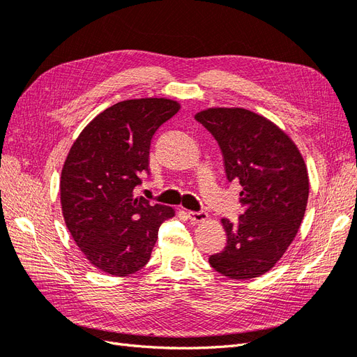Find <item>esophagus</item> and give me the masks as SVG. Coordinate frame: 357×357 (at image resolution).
<instances>
[{
	"instance_id": "esophagus-1",
	"label": "esophagus",
	"mask_w": 357,
	"mask_h": 357,
	"mask_svg": "<svg viewBox=\"0 0 357 357\" xmlns=\"http://www.w3.org/2000/svg\"><path fill=\"white\" fill-rule=\"evenodd\" d=\"M188 215H189V219L195 223H199V222H204L208 219V214L205 211H188Z\"/></svg>"
}]
</instances>
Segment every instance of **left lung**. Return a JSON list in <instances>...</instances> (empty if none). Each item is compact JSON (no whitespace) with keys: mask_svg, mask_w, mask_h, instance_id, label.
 Masks as SVG:
<instances>
[{"mask_svg":"<svg viewBox=\"0 0 357 357\" xmlns=\"http://www.w3.org/2000/svg\"><path fill=\"white\" fill-rule=\"evenodd\" d=\"M219 143L226 177L241 185L244 213L222 219L226 247L208 262L222 275L248 280L268 273L295 240L304 219L310 181L290 137L266 117L215 107L195 114Z\"/></svg>","mask_w":357,"mask_h":357,"instance_id":"obj_1","label":"left lung"}]
</instances>
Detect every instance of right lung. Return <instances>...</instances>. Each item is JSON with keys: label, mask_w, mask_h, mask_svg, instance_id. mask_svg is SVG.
Here are the masks:
<instances>
[{"label": "right lung", "mask_w": 357, "mask_h": 357, "mask_svg": "<svg viewBox=\"0 0 357 357\" xmlns=\"http://www.w3.org/2000/svg\"><path fill=\"white\" fill-rule=\"evenodd\" d=\"M178 110L167 98L121 101L96 116L70 149L59 185L63 220L84 257L105 274L142 269L159 226L174 215L167 205L135 197V188L149 172L155 132Z\"/></svg>", "instance_id": "add662e5"}]
</instances>
